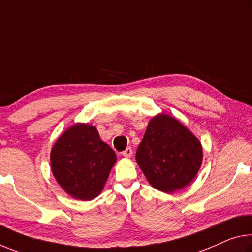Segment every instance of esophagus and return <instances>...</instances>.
Listing matches in <instances>:
<instances>
[{"label": "esophagus", "instance_id": "34e87169", "mask_svg": "<svg viewBox=\"0 0 252 252\" xmlns=\"http://www.w3.org/2000/svg\"><path fill=\"white\" fill-rule=\"evenodd\" d=\"M132 154H133V151H132V148H126V149L123 151L122 153V156L123 157H126V158H131L132 157Z\"/></svg>", "mask_w": 252, "mask_h": 252}]
</instances>
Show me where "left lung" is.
<instances>
[{
	"instance_id": "left-lung-1",
	"label": "left lung",
	"mask_w": 252,
	"mask_h": 252,
	"mask_svg": "<svg viewBox=\"0 0 252 252\" xmlns=\"http://www.w3.org/2000/svg\"><path fill=\"white\" fill-rule=\"evenodd\" d=\"M135 160L151 186L170 194L186 187L196 176L203 148L179 120L160 113L148 123Z\"/></svg>"
}]
</instances>
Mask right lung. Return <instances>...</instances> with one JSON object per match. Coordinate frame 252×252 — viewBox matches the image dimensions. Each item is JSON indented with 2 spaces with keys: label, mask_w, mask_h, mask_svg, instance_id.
Listing matches in <instances>:
<instances>
[{
  "label": "right lung",
  "mask_w": 252,
  "mask_h": 252,
  "mask_svg": "<svg viewBox=\"0 0 252 252\" xmlns=\"http://www.w3.org/2000/svg\"><path fill=\"white\" fill-rule=\"evenodd\" d=\"M115 162L113 149L89 123L69 126L50 153L55 179L69 196L79 201H91L101 194Z\"/></svg>",
  "instance_id": "obj_1"
}]
</instances>
